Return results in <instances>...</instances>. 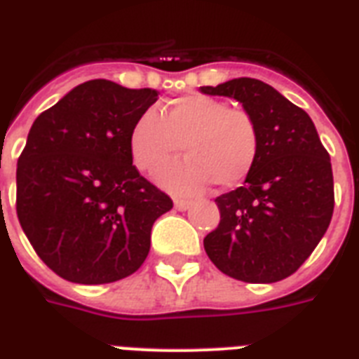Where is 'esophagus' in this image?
Returning a JSON list of instances; mask_svg holds the SVG:
<instances>
[{"label": "esophagus", "instance_id": "34e87169", "mask_svg": "<svg viewBox=\"0 0 359 359\" xmlns=\"http://www.w3.org/2000/svg\"><path fill=\"white\" fill-rule=\"evenodd\" d=\"M191 205V201H188V199H180V197H175V208L177 210H188Z\"/></svg>", "mask_w": 359, "mask_h": 359}]
</instances>
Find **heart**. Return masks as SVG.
<instances>
[{
	"instance_id": "1",
	"label": "heart",
	"mask_w": 359,
	"mask_h": 359,
	"mask_svg": "<svg viewBox=\"0 0 359 359\" xmlns=\"http://www.w3.org/2000/svg\"><path fill=\"white\" fill-rule=\"evenodd\" d=\"M184 160L171 163L160 180L175 191H197L210 180L222 190L242 184L253 171L261 149L255 117L244 108L210 95L175 98L162 109H147L130 132L135 165L154 171L179 151Z\"/></svg>"
}]
</instances>
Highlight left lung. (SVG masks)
I'll return each instance as SVG.
<instances>
[{"instance_id":"obj_1","label":"left lung","mask_w":359,"mask_h":359,"mask_svg":"<svg viewBox=\"0 0 359 359\" xmlns=\"http://www.w3.org/2000/svg\"><path fill=\"white\" fill-rule=\"evenodd\" d=\"M205 95L236 98L261 132L255 168L244 186L216 197L218 227L203 240L218 270L245 283H273L306 262L334 214V173L311 117L253 78Z\"/></svg>"}]
</instances>
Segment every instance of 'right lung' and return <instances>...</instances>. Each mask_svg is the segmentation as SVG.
Instances as JSON below:
<instances>
[{
  "label": "right lung",
  "mask_w": 359,
  "mask_h": 359,
  "mask_svg": "<svg viewBox=\"0 0 359 359\" xmlns=\"http://www.w3.org/2000/svg\"><path fill=\"white\" fill-rule=\"evenodd\" d=\"M156 100L154 89L91 80L31 126L16 168V214L59 278L114 283L145 262L152 224L173 201L132 165L130 132Z\"/></svg>",
  "instance_id": "1"
}]
</instances>
